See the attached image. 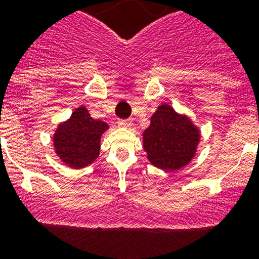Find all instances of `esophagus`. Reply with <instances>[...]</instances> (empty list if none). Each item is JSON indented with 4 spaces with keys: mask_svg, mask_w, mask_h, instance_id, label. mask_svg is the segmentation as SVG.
I'll return each instance as SVG.
<instances>
[{
    "mask_svg": "<svg viewBox=\"0 0 259 259\" xmlns=\"http://www.w3.org/2000/svg\"><path fill=\"white\" fill-rule=\"evenodd\" d=\"M133 125V121L130 120H120L118 121V126L121 127H125V129H127V127H130Z\"/></svg>",
    "mask_w": 259,
    "mask_h": 259,
    "instance_id": "34e87169",
    "label": "esophagus"
}]
</instances>
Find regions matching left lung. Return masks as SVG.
I'll use <instances>...</instances> for the list:
<instances>
[{
  "instance_id": "1",
  "label": "left lung",
  "mask_w": 259,
  "mask_h": 259,
  "mask_svg": "<svg viewBox=\"0 0 259 259\" xmlns=\"http://www.w3.org/2000/svg\"><path fill=\"white\" fill-rule=\"evenodd\" d=\"M201 132L186 114L161 104L143 132V148L155 167L173 172L188 165L197 152Z\"/></svg>"
}]
</instances>
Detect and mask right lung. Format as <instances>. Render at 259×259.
Segmentation results:
<instances>
[{
    "instance_id": "add662e5",
    "label": "right lung",
    "mask_w": 259,
    "mask_h": 259,
    "mask_svg": "<svg viewBox=\"0 0 259 259\" xmlns=\"http://www.w3.org/2000/svg\"><path fill=\"white\" fill-rule=\"evenodd\" d=\"M109 129L108 123L94 120L86 107L76 108L70 118L61 122L53 134L57 156L67 167L80 169L98 159L100 139Z\"/></svg>"
}]
</instances>
